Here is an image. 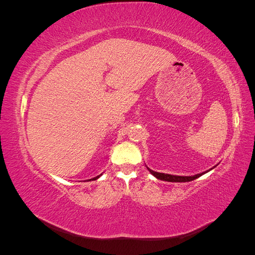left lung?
<instances>
[{"label":"left lung","instance_id":"left-lung-1","mask_svg":"<svg viewBox=\"0 0 255 255\" xmlns=\"http://www.w3.org/2000/svg\"><path fill=\"white\" fill-rule=\"evenodd\" d=\"M217 166V165H216ZM215 166V167H216ZM148 168V167H146ZM214 169V167L212 168ZM212 169H210V170H207L205 172H202V173H199V174H195V175H191V176H181V175H172V174H167V173H160V172H156V171H153L151 170L150 168H148V170L151 172V174H153L154 176L156 177V179L158 180H161V181H166V182H190V181H194L196 179H198L199 176L203 175L204 173L211 171Z\"/></svg>","mask_w":255,"mask_h":255}]
</instances>
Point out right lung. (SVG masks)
<instances>
[{
    "label": "right lung",
    "instance_id": "obj_1",
    "mask_svg": "<svg viewBox=\"0 0 255 255\" xmlns=\"http://www.w3.org/2000/svg\"><path fill=\"white\" fill-rule=\"evenodd\" d=\"M101 175H102V174H100V175H98V176H96V177H94V179H90V180H88V181H91V180H92V181H95V180H97V179H99V177H100V176H101Z\"/></svg>",
    "mask_w": 255,
    "mask_h": 255
}]
</instances>
